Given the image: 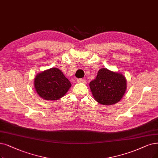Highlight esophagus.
Segmentation results:
<instances>
[{"mask_svg":"<svg viewBox=\"0 0 158 158\" xmlns=\"http://www.w3.org/2000/svg\"><path fill=\"white\" fill-rule=\"evenodd\" d=\"M77 81L78 83H80V82H82V83H84L85 82V79H82V78H78L77 80Z\"/></svg>","mask_w":158,"mask_h":158,"instance_id":"1","label":"esophagus"}]
</instances>
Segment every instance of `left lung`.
<instances>
[{"instance_id": "1", "label": "left lung", "mask_w": 158, "mask_h": 158, "mask_svg": "<svg viewBox=\"0 0 158 158\" xmlns=\"http://www.w3.org/2000/svg\"><path fill=\"white\" fill-rule=\"evenodd\" d=\"M89 86L93 97L98 103L112 105L123 98L127 89V80L123 74L103 68L98 71Z\"/></svg>"}]
</instances>
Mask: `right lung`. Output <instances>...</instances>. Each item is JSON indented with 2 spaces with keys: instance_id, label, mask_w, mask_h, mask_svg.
Returning a JSON list of instances; mask_svg holds the SVG:
<instances>
[{
  "instance_id": "1",
  "label": "right lung",
  "mask_w": 158,
  "mask_h": 158,
  "mask_svg": "<svg viewBox=\"0 0 158 158\" xmlns=\"http://www.w3.org/2000/svg\"><path fill=\"white\" fill-rule=\"evenodd\" d=\"M34 86L42 98L54 100L64 97L71 84L60 69L52 68L36 76Z\"/></svg>"
}]
</instances>
